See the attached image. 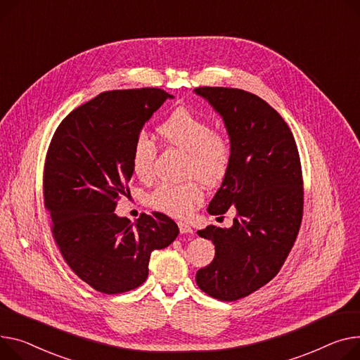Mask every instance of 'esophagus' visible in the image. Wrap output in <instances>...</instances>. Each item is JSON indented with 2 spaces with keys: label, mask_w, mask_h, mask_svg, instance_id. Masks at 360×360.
Returning <instances> with one entry per match:
<instances>
[{
  "label": "esophagus",
  "mask_w": 360,
  "mask_h": 360,
  "mask_svg": "<svg viewBox=\"0 0 360 360\" xmlns=\"http://www.w3.org/2000/svg\"><path fill=\"white\" fill-rule=\"evenodd\" d=\"M178 227H179V231H181L182 234H189V233L194 231L193 227H191L188 223H184V221H179V223H178Z\"/></svg>",
  "instance_id": "esophagus-1"
}]
</instances>
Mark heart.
Segmentation results:
<instances>
[{"mask_svg": "<svg viewBox=\"0 0 360 360\" xmlns=\"http://www.w3.org/2000/svg\"><path fill=\"white\" fill-rule=\"evenodd\" d=\"M160 139L186 153V175L197 176L201 182L212 185L227 174L231 148L227 137L214 131L204 117L188 108H176L158 127ZM156 146L146 136H139L130 153L133 174L140 179H149L153 172ZM202 189L197 179L182 184H160L149 197L150 205L174 217H186L202 201Z\"/></svg>", "mask_w": 360, "mask_h": 360, "instance_id": "heart-1", "label": "heart"}]
</instances>
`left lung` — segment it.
Segmentation results:
<instances>
[{
	"label": "left lung",
	"instance_id": "left-lung-1",
	"mask_svg": "<svg viewBox=\"0 0 360 360\" xmlns=\"http://www.w3.org/2000/svg\"><path fill=\"white\" fill-rule=\"evenodd\" d=\"M195 94L223 117L231 148L227 174L207 211L236 210L230 229L198 231L214 243L215 256L195 281L210 297L236 301L266 285L294 246L304 205L301 162L288 124L257 95L223 86Z\"/></svg>",
	"mask_w": 360,
	"mask_h": 360
}]
</instances>
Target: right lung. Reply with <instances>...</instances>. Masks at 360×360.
<instances>
[{
	"instance_id": "right-lung-1",
	"label": "right lung",
	"mask_w": 360,
	"mask_h": 360,
	"mask_svg": "<svg viewBox=\"0 0 360 360\" xmlns=\"http://www.w3.org/2000/svg\"><path fill=\"white\" fill-rule=\"evenodd\" d=\"M171 94L159 88L103 92L69 112L46 155L43 194L55 242L95 291L122 294L146 281L153 250L169 246L179 229L162 212L136 223L114 212L129 194L130 153L153 112Z\"/></svg>"
}]
</instances>
